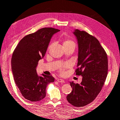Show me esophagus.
Masks as SVG:
<instances>
[{
	"label": "esophagus",
	"mask_w": 120,
	"mask_h": 120,
	"mask_svg": "<svg viewBox=\"0 0 120 120\" xmlns=\"http://www.w3.org/2000/svg\"><path fill=\"white\" fill-rule=\"evenodd\" d=\"M57 81L59 82H61V83H64V81L63 80V79H58Z\"/></svg>",
	"instance_id": "obj_1"
}]
</instances>
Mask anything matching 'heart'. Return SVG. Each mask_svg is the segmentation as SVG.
<instances>
[{
  "instance_id": "b5f03b06",
  "label": "heart",
  "mask_w": 120,
  "mask_h": 120,
  "mask_svg": "<svg viewBox=\"0 0 120 120\" xmlns=\"http://www.w3.org/2000/svg\"><path fill=\"white\" fill-rule=\"evenodd\" d=\"M63 44L64 48H68V47H71V46H74L75 48V42L71 39H65L64 40V41L63 42ZM52 45H53V43H52V44L49 46L48 48V50H49L50 49L52 48ZM68 66H69L68 64H63L62 66L60 67V72L61 75H64L65 74V70H66V68H68Z\"/></svg>"
}]
</instances>
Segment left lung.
I'll use <instances>...</instances> for the list:
<instances>
[{
    "label": "left lung",
    "mask_w": 120,
    "mask_h": 120,
    "mask_svg": "<svg viewBox=\"0 0 120 120\" xmlns=\"http://www.w3.org/2000/svg\"><path fill=\"white\" fill-rule=\"evenodd\" d=\"M78 45V63L75 74L82 75L80 84L70 82L71 92L67 96L69 103L76 107L92 103L99 95L108 75L106 52L99 41L85 31L75 30Z\"/></svg>",
    "instance_id": "obj_1"
}]
</instances>
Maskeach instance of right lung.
<instances>
[{
    "label": "right lung",
    "instance_id": "1",
    "mask_svg": "<svg viewBox=\"0 0 120 120\" xmlns=\"http://www.w3.org/2000/svg\"><path fill=\"white\" fill-rule=\"evenodd\" d=\"M59 31L52 27L39 29L25 36L14 50L11 70L15 84L25 99L38 101L44 99L47 85L54 81L52 75L39 77L36 68L44 57L52 36Z\"/></svg>",
    "mask_w": 120,
    "mask_h": 120
}]
</instances>
